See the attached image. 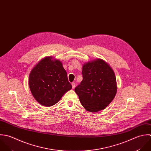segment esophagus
Wrapping results in <instances>:
<instances>
[{
	"label": "esophagus",
	"instance_id": "obj_1",
	"mask_svg": "<svg viewBox=\"0 0 151 151\" xmlns=\"http://www.w3.org/2000/svg\"><path fill=\"white\" fill-rule=\"evenodd\" d=\"M71 85H72L73 88H74V87H75V86H76V83H75L74 82H73V83H71Z\"/></svg>",
	"mask_w": 151,
	"mask_h": 151
}]
</instances>
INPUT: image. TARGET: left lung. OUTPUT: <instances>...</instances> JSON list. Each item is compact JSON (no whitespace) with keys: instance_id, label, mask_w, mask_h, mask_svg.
I'll use <instances>...</instances> for the list:
<instances>
[{"instance_id":"8db88e82","label":"left lung","mask_w":151,"mask_h":151,"mask_svg":"<svg viewBox=\"0 0 151 151\" xmlns=\"http://www.w3.org/2000/svg\"><path fill=\"white\" fill-rule=\"evenodd\" d=\"M82 76V81L74 89L81 105L91 112L105 109L117 91L112 69L104 60L97 59L84 64Z\"/></svg>"}]
</instances>
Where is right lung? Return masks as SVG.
I'll use <instances>...</instances> for the list:
<instances>
[{
	"mask_svg": "<svg viewBox=\"0 0 151 151\" xmlns=\"http://www.w3.org/2000/svg\"><path fill=\"white\" fill-rule=\"evenodd\" d=\"M29 84L34 98L46 106L57 103L72 88L62 63L51 57L42 59L32 70Z\"/></svg>",
	"mask_w": 151,
	"mask_h": 151,
	"instance_id": "add662e5",
	"label": "right lung"
}]
</instances>
